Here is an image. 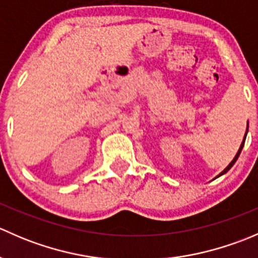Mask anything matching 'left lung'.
<instances>
[{"label":"left lung","instance_id":"left-lung-1","mask_svg":"<svg viewBox=\"0 0 258 258\" xmlns=\"http://www.w3.org/2000/svg\"><path fill=\"white\" fill-rule=\"evenodd\" d=\"M247 127H248V126H247ZM246 135H247V132H246V134H244V137H243V141H242V144H241V146H240V148H238V152H237V153H236L235 158H233V160H232V161H231V163H230V165H228V166H227V167H226V168H225V170H223V171H222V172H221V173H220V175H218V176H217V177H220V176L225 175V173H226V172H227V171H228V170H230V168H231V167H232V166H233V165H235V162H236V161H237L238 156H240V153H241L242 148H243L244 141H246Z\"/></svg>","mask_w":258,"mask_h":258}]
</instances>
